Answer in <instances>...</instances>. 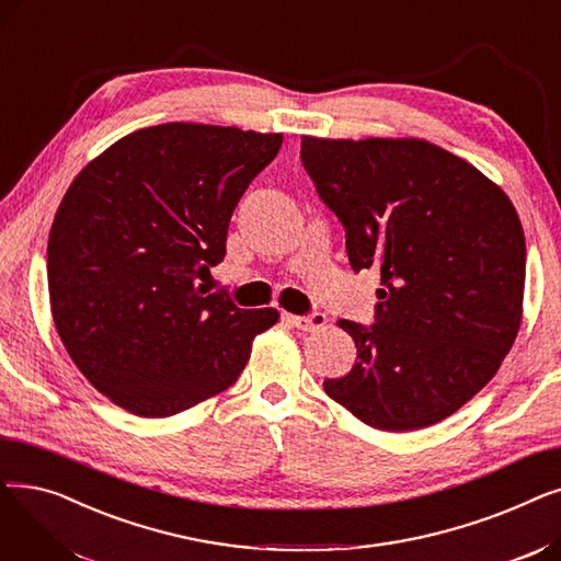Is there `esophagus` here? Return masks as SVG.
<instances>
[{
	"mask_svg": "<svg viewBox=\"0 0 561 561\" xmlns=\"http://www.w3.org/2000/svg\"><path fill=\"white\" fill-rule=\"evenodd\" d=\"M286 320L293 328H298L302 332H318L328 325V316L325 313H311V316H290L286 313Z\"/></svg>",
	"mask_w": 561,
	"mask_h": 561,
	"instance_id": "1",
	"label": "esophagus"
}]
</instances>
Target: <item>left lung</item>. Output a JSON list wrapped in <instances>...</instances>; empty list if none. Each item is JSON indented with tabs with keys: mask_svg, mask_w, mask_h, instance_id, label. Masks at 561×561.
Wrapping results in <instances>:
<instances>
[{
	"mask_svg": "<svg viewBox=\"0 0 561 561\" xmlns=\"http://www.w3.org/2000/svg\"><path fill=\"white\" fill-rule=\"evenodd\" d=\"M302 163L345 227L355 273H379L375 325L339 320L357 362L325 393L381 432L453 416L523 320L525 236L507 193L425 138L302 136Z\"/></svg>",
	"mask_w": 561,
	"mask_h": 561,
	"instance_id": "1",
	"label": "left lung"
}]
</instances>
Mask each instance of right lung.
<instances>
[{"label": "right lung", "mask_w": 561, "mask_h": 561, "mask_svg": "<svg viewBox=\"0 0 561 561\" xmlns=\"http://www.w3.org/2000/svg\"><path fill=\"white\" fill-rule=\"evenodd\" d=\"M282 134L165 123L75 176L47 243L49 307L70 359L113 404L180 414L229 389L279 311L206 296L241 195Z\"/></svg>", "instance_id": "1"}]
</instances>
